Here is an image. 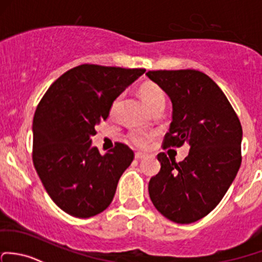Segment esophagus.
Instances as JSON below:
<instances>
[{
    "label": "esophagus",
    "instance_id": "obj_1",
    "mask_svg": "<svg viewBox=\"0 0 262 262\" xmlns=\"http://www.w3.org/2000/svg\"><path fill=\"white\" fill-rule=\"evenodd\" d=\"M136 159H143V158H145V157H147V154H144V153H136Z\"/></svg>",
    "mask_w": 262,
    "mask_h": 262
}]
</instances>
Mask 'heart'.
I'll use <instances>...</instances> for the list:
<instances>
[{
	"label": "heart",
	"mask_w": 262,
	"mask_h": 262,
	"mask_svg": "<svg viewBox=\"0 0 262 262\" xmlns=\"http://www.w3.org/2000/svg\"><path fill=\"white\" fill-rule=\"evenodd\" d=\"M139 96L142 98L143 103L147 106L149 112H152L154 109L158 108H164V104H166V96H164L163 90L158 86L157 84L150 81L143 82L139 86ZM122 99V95L118 96L114 100L112 105V112H114L117 109V106L119 105V101ZM154 137V133H148V132L143 130H134L129 134V140L133 145L138 148H147L148 144L152 142Z\"/></svg>",
	"instance_id": "1"
}]
</instances>
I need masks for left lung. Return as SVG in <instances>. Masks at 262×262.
<instances>
[{
    "label": "left lung",
    "instance_id": "1",
    "mask_svg": "<svg viewBox=\"0 0 262 262\" xmlns=\"http://www.w3.org/2000/svg\"><path fill=\"white\" fill-rule=\"evenodd\" d=\"M145 75L172 103V123L164 148L189 145L176 163L158 154L161 170L148 191L154 207L176 224L207 216L232 184L241 166V123L210 76L197 70H158Z\"/></svg>",
    "mask_w": 262,
    "mask_h": 262
}]
</instances>
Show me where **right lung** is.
<instances>
[{
  "label": "right lung",
  "mask_w": 262,
  "mask_h": 262,
  "mask_svg": "<svg viewBox=\"0 0 262 262\" xmlns=\"http://www.w3.org/2000/svg\"><path fill=\"white\" fill-rule=\"evenodd\" d=\"M144 69L80 65L62 74L41 99L32 122L35 169L51 200L79 219L112 203L118 182L134 153L118 143L101 156L93 147L95 126Z\"/></svg>",
  "instance_id": "add662e5"
}]
</instances>
